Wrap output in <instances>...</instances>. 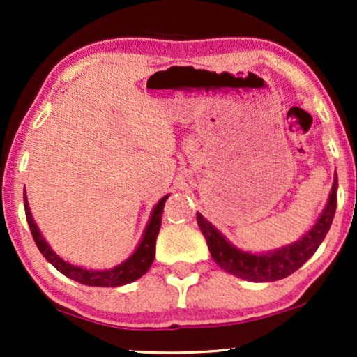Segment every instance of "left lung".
Returning <instances> with one entry per match:
<instances>
[{"mask_svg": "<svg viewBox=\"0 0 357 357\" xmlns=\"http://www.w3.org/2000/svg\"><path fill=\"white\" fill-rule=\"evenodd\" d=\"M336 192H338V177L335 174L328 202H326V206L310 231L289 245L265 253H252L237 248L199 213H197V221L199 231L206 238L213 260L224 271L247 281L271 282L292 275L317 252V248L324 242L326 232L330 231L331 222H333L336 211Z\"/></svg>", "mask_w": 357, "mask_h": 357, "instance_id": "left-lung-1", "label": "left lung"}]
</instances>
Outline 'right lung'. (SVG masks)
<instances>
[{
	"mask_svg": "<svg viewBox=\"0 0 357 357\" xmlns=\"http://www.w3.org/2000/svg\"><path fill=\"white\" fill-rule=\"evenodd\" d=\"M167 198L169 195H165V197L160 198L158 204L153 208L148 226H146L143 237H141V241L138 243V247L135 248V252L131 253L125 261H121L120 265L110 268V270H87V268L76 266L73 265V263H68L63 260L60 255H56V253L53 252V248L48 245V242L43 238L42 232L38 231L37 224L32 218L31 208H29L26 190H24V208H26L27 224L29 227H31L33 241H36L38 250H40L42 255L47 258L48 263H52L58 271L70 278V280L81 282V284L97 286V287H116V286L130 284V282L139 280V278L149 270L151 265H153L154 255H155V238H158L164 204Z\"/></svg>",
	"mask_w": 357,
	"mask_h": 357,
	"instance_id": "1",
	"label": "right lung"
}]
</instances>
